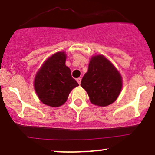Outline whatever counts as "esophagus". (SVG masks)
<instances>
[{
	"label": "esophagus",
	"mask_w": 155,
	"mask_h": 155,
	"mask_svg": "<svg viewBox=\"0 0 155 155\" xmlns=\"http://www.w3.org/2000/svg\"><path fill=\"white\" fill-rule=\"evenodd\" d=\"M76 81H77L78 83H79V84L80 85V83H81V78H78V79H76Z\"/></svg>",
	"instance_id": "34e87169"
}]
</instances>
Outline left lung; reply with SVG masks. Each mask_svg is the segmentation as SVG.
I'll return each instance as SVG.
<instances>
[{
  "label": "left lung",
  "instance_id": "1",
  "mask_svg": "<svg viewBox=\"0 0 155 155\" xmlns=\"http://www.w3.org/2000/svg\"><path fill=\"white\" fill-rule=\"evenodd\" d=\"M121 75L115 66L102 55L92 57L88 72L81 81L91 102L99 106L113 103L121 90Z\"/></svg>",
  "mask_w": 155,
  "mask_h": 155
}]
</instances>
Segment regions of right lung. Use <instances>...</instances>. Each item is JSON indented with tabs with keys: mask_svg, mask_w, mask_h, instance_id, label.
Returning <instances> with one entry per match:
<instances>
[{
	"mask_svg": "<svg viewBox=\"0 0 155 155\" xmlns=\"http://www.w3.org/2000/svg\"><path fill=\"white\" fill-rule=\"evenodd\" d=\"M66 53L59 52L43 64L34 80V88L39 99L45 105L58 107L67 100L69 92L79 86L66 66Z\"/></svg>",
	"mask_w": 155,
	"mask_h": 155,
	"instance_id": "right-lung-1",
	"label": "right lung"
}]
</instances>
